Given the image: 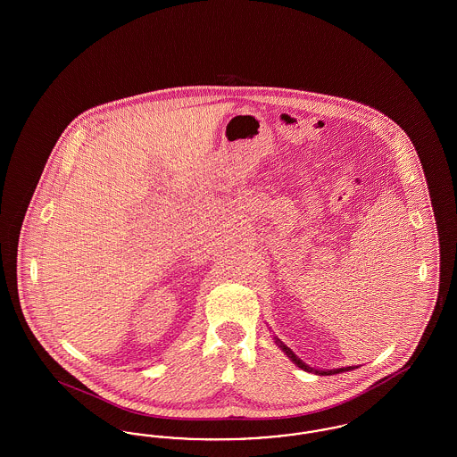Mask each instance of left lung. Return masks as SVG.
Here are the masks:
<instances>
[{
	"mask_svg": "<svg viewBox=\"0 0 457 457\" xmlns=\"http://www.w3.org/2000/svg\"><path fill=\"white\" fill-rule=\"evenodd\" d=\"M276 343L279 345V339H278ZM281 348H283L284 353H286V354H287V356H289V358H291V360H293V361H295V363H296V365H298L300 369L308 370V371H312V370H310V367H306L303 361H302V360H300V358H298V356H296V354H295V353H293L291 349L286 348L284 345H281ZM351 369H353V367H348V369L330 370V371H319V370H313V371H315V373H319V375H334V373H339V371H348V370Z\"/></svg>",
	"mask_w": 457,
	"mask_h": 457,
	"instance_id": "obj_1",
	"label": "left lung"
}]
</instances>
